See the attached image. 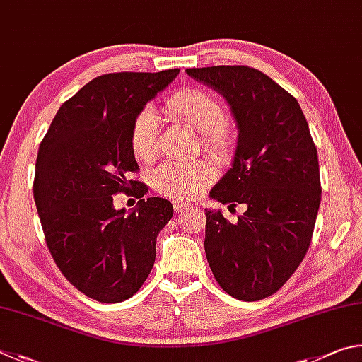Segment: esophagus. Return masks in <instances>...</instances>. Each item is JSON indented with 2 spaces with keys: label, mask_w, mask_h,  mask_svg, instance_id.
Returning <instances> with one entry per match:
<instances>
[{
  "label": "esophagus",
  "mask_w": 362,
  "mask_h": 362,
  "mask_svg": "<svg viewBox=\"0 0 362 362\" xmlns=\"http://www.w3.org/2000/svg\"><path fill=\"white\" fill-rule=\"evenodd\" d=\"M173 208L175 210L177 211V213H181V211H186L187 208H189V205L187 204H185V202H173Z\"/></svg>",
  "instance_id": "obj_1"
}]
</instances>
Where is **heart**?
<instances>
[{
  "label": "heart",
  "mask_w": 362,
  "mask_h": 362,
  "mask_svg": "<svg viewBox=\"0 0 362 362\" xmlns=\"http://www.w3.org/2000/svg\"><path fill=\"white\" fill-rule=\"evenodd\" d=\"M163 112L200 133L202 146L214 157L224 158L235 144L233 127L224 119L221 101L197 87H182L165 100ZM157 114L146 107L136 114L130 129V148L141 162H149L157 152ZM213 180V168L205 160L167 162L152 175V186L158 194L176 200H192L204 192Z\"/></svg>",
  "instance_id": "heart-1"
}]
</instances>
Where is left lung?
Segmentation results:
<instances>
[{"mask_svg": "<svg viewBox=\"0 0 362 362\" xmlns=\"http://www.w3.org/2000/svg\"><path fill=\"white\" fill-rule=\"evenodd\" d=\"M224 95L238 125L232 168L211 189L246 211L230 224L206 211L205 252L227 294L245 302L275 294L305 257L321 204L318 152L297 100L267 74L243 65L189 68Z\"/></svg>", "mask_w": 362, "mask_h": 362, "instance_id": "8db88e82", "label": "left lung"}]
</instances>
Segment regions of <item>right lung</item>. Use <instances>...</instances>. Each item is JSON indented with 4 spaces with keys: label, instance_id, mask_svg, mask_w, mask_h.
I'll return each mask as SVG.
<instances>
[{
    "label": "right lung",
    "instance_id": "add662e5",
    "mask_svg": "<svg viewBox=\"0 0 362 362\" xmlns=\"http://www.w3.org/2000/svg\"><path fill=\"white\" fill-rule=\"evenodd\" d=\"M180 69L98 76L57 111L37 151L33 195L57 267L82 294L105 303L127 300L156 261V240L173 216L168 200L143 199L130 180L133 119ZM139 198L129 217L113 195Z\"/></svg>",
    "mask_w": 362,
    "mask_h": 362
}]
</instances>
